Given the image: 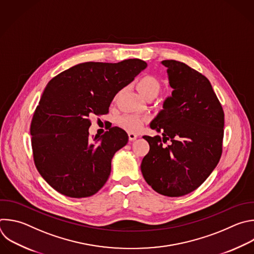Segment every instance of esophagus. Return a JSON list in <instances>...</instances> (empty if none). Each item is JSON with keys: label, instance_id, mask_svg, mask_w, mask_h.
<instances>
[{"label": "esophagus", "instance_id": "34e87169", "mask_svg": "<svg viewBox=\"0 0 254 254\" xmlns=\"http://www.w3.org/2000/svg\"><path fill=\"white\" fill-rule=\"evenodd\" d=\"M137 138V134L134 132H128V139L129 140H135Z\"/></svg>", "mask_w": 254, "mask_h": 254}]
</instances>
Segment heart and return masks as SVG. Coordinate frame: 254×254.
I'll return each mask as SVG.
<instances>
[{"label": "heart", "mask_w": 254, "mask_h": 254, "mask_svg": "<svg viewBox=\"0 0 254 254\" xmlns=\"http://www.w3.org/2000/svg\"><path fill=\"white\" fill-rule=\"evenodd\" d=\"M136 87L139 93L145 99H148L150 97H155L159 93L160 83L154 75L145 74L137 80ZM145 121L144 118L137 115H124L119 119L118 124L124 129L132 132L139 130Z\"/></svg>", "instance_id": "1"}]
</instances>
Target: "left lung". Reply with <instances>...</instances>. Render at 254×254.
I'll return each instance as SVG.
<instances>
[{"mask_svg": "<svg viewBox=\"0 0 254 254\" xmlns=\"http://www.w3.org/2000/svg\"><path fill=\"white\" fill-rule=\"evenodd\" d=\"M172 97L150 123L162 137L147 136L141 161L145 182L171 197L195 190L209 177L222 153L224 113L209 80L185 63L165 60ZM167 140L171 144L163 145Z\"/></svg>", "mask_w": 254, "mask_h": 254, "instance_id": "left-lung-1", "label": "left lung"}]
</instances>
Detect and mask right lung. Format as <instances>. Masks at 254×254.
<instances>
[{
  "label": "right lung",
  "instance_id": "right-lung-1",
  "mask_svg": "<svg viewBox=\"0 0 254 254\" xmlns=\"http://www.w3.org/2000/svg\"><path fill=\"white\" fill-rule=\"evenodd\" d=\"M146 65L139 59L116 64L87 62L49 81L30 131L37 170L58 192L81 198L94 195L105 186L112 158L127 143L128 136L114 127L90 140V117L108 114L115 96Z\"/></svg>",
  "mask_w": 254,
  "mask_h": 254
}]
</instances>
